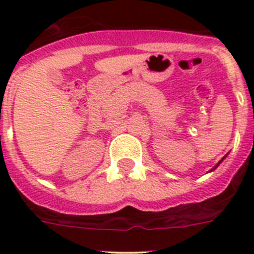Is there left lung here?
<instances>
[{
    "mask_svg": "<svg viewBox=\"0 0 254 254\" xmlns=\"http://www.w3.org/2000/svg\"><path fill=\"white\" fill-rule=\"evenodd\" d=\"M224 158H225V157H224ZM221 161H223V159H221ZM221 161H220V162H221ZM220 162H219V163H220ZM219 163H217V165H216V166H215V167H213V169H216V167H217V166H219ZM213 169H212V170H213Z\"/></svg>",
    "mask_w": 254,
    "mask_h": 254,
    "instance_id": "1",
    "label": "left lung"
}]
</instances>
